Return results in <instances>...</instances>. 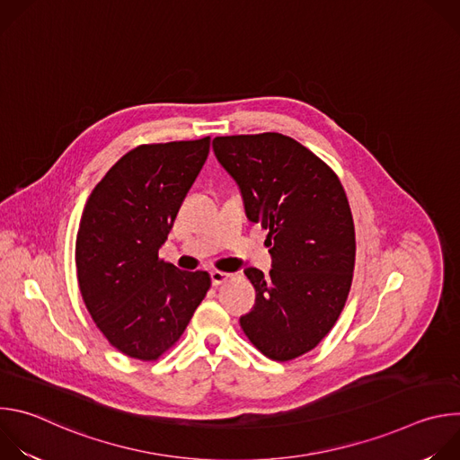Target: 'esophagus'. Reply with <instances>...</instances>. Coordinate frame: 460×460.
I'll return each instance as SVG.
<instances>
[{
	"label": "esophagus",
	"instance_id": "obj_1",
	"mask_svg": "<svg viewBox=\"0 0 460 460\" xmlns=\"http://www.w3.org/2000/svg\"><path fill=\"white\" fill-rule=\"evenodd\" d=\"M227 279H231L229 273H222V271H213V273H211V282H213V286H220V284H224Z\"/></svg>",
	"mask_w": 460,
	"mask_h": 460
}]
</instances>
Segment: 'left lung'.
<instances>
[{
    "instance_id": "obj_1",
    "label": "left lung",
    "mask_w": 460,
    "mask_h": 460,
    "mask_svg": "<svg viewBox=\"0 0 460 460\" xmlns=\"http://www.w3.org/2000/svg\"><path fill=\"white\" fill-rule=\"evenodd\" d=\"M213 151L236 181L245 217L270 229L273 268L243 270L256 289L240 316L247 339L273 360L311 351L339 320L355 268V226L337 174L296 140L218 137Z\"/></svg>"
}]
</instances>
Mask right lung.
Wrapping results in <instances>:
<instances>
[{"instance_id":"right-lung-1","label":"right lung","mask_w":460,"mask_h":460,"mask_svg":"<svg viewBox=\"0 0 460 460\" xmlns=\"http://www.w3.org/2000/svg\"><path fill=\"white\" fill-rule=\"evenodd\" d=\"M211 138L140 146L93 189L76 236L84 302L105 339L138 360H156L181 337L211 288L206 271L158 258Z\"/></svg>"}]
</instances>
